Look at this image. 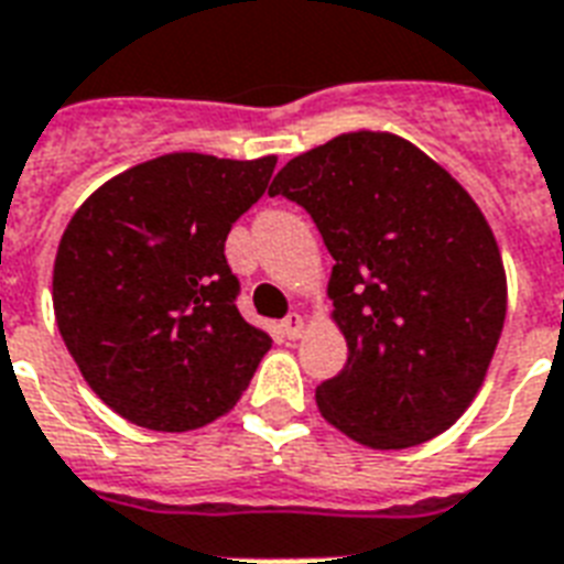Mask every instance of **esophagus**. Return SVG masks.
Here are the masks:
<instances>
[{
	"label": "esophagus",
	"mask_w": 564,
	"mask_h": 564,
	"mask_svg": "<svg viewBox=\"0 0 564 564\" xmlns=\"http://www.w3.org/2000/svg\"><path fill=\"white\" fill-rule=\"evenodd\" d=\"M281 328H283V334H286V337H290V339H299L301 334H304V319H301L299 313H290V316H286V319L281 322Z\"/></svg>",
	"instance_id": "1"
}]
</instances>
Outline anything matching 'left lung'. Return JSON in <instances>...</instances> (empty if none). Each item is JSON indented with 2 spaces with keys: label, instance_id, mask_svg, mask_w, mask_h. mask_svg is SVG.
I'll use <instances>...</instances> for the list:
<instances>
[{
  "label": "left lung",
  "instance_id": "1",
  "mask_svg": "<svg viewBox=\"0 0 564 564\" xmlns=\"http://www.w3.org/2000/svg\"><path fill=\"white\" fill-rule=\"evenodd\" d=\"M269 195L304 206L334 257L328 295L349 360L316 387L322 416L372 449L446 432L506 322L500 248L479 206L411 141L367 129L290 159Z\"/></svg>",
  "mask_w": 564,
  "mask_h": 564
}]
</instances>
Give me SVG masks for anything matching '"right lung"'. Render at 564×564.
Returning a JSON list of instances; mask_svg holds the SVG:
<instances>
[{
  "label": "right lung",
  "instance_id": "1",
  "mask_svg": "<svg viewBox=\"0 0 564 564\" xmlns=\"http://www.w3.org/2000/svg\"><path fill=\"white\" fill-rule=\"evenodd\" d=\"M274 162L167 153L109 180L70 218L55 253V322L82 378L129 423H213L272 349L236 307L225 242Z\"/></svg>",
  "mask_w": 564,
  "mask_h": 564
}]
</instances>
